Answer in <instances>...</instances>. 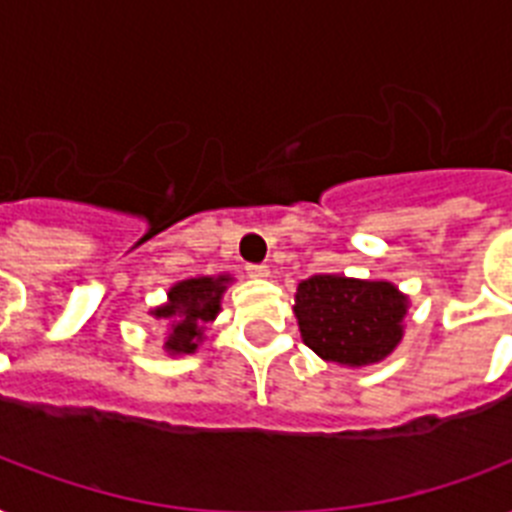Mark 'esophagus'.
Masks as SVG:
<instances>
[{
  "label": "esophagus",
  "instance_id": "esophagus-1",
  "mask_svg": "<svg viewBox=\"0 0 512 512\" xmlns=\"http://www.w3.org/2000/svg\"><path fill=\"white\" fill-rule=\"evenodd\" d=\"M247 273L252 279H268V276H271V268H268V265H247Z\"/></svg>",
  "mask_w": 512,
  "mask_h": 512
}]
</instances>
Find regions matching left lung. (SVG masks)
<instances>
[{
    "label": "left lung",
    "instance_id": "1",
    "mask_svg": "<svg viewBox=\"0 0 512 512\" xmlns=\"http://www.w3.org/2000/svg\"><path fill=\"white\" fill-rule=\"evenodd\" d=\"M300 337L324 361L361 369L380 364L404 340L409 295L393 281L316 273L297 284Z\"/></svg>",
    "mask_w": 512,
    "mask_h": 512
}]
</instances>
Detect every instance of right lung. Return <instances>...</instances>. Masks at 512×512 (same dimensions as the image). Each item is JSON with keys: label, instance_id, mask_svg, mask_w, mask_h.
Returning <instances> with one entry per match:
<instances>
[{"label": "right lung", "instance_id": "right-lung-1", "mask_svg": "<svg viewBox=\"0 0 512 512\" xmlns=\"http://www.w3.org/2000/svg\"><path fill=\"white\" fill-rule=\"evenodd\" d=\"M228 284H233L231 273L177 281L167 292V303L148 311L156 321L167 324V340H164L167 356H191L199 350L201 342L207 340L204 329L220 313Z\"/></svg>", "mask_w": 512, "mask_h": 512}]
</instances>
